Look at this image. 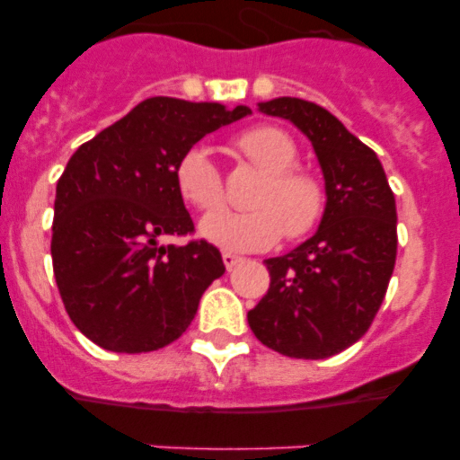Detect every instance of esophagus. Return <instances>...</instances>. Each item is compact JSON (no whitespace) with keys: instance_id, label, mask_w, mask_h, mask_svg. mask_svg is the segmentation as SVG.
<instances>
[{"instance_id":"34e87169","label":"esophagus","mask_w":460,"mask_h":460,"mask_svg":"<svg viewBox=\"0 0 460 460\" xmlns=\"http://www.w3.org/2000/svg\"><path fill=\"white\" fill-rule=\"evenodd\" d=\"M239 262H242V258H239V255H234V253H223V265H226L227 271H233L234 267L239 265Z\"/></svg>"}]
</instances>
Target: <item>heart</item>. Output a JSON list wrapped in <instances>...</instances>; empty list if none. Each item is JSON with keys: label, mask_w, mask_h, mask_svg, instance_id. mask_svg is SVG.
<instances>
[{"label": "heart", "mask_w": 460, "mask_h": 460, "mask_svg": "<svg viewBox=\"0 0 460 460\" xmlns=\"http://www.w3.org/2000/svg\"><path fill=\"white\" fill-rule=\"evenodd\" d=\"M234 147L251 165L265 172L255 189L251 211H217L200 223V234L227 253L271 249L286 234L306 239L327 214V186L313 170L296 165L299 149L276 126H251L234 137ZM174 184L190 207L214 211L223 205V177L202 147L181 154L174 165Z\"/></svg>", "instance_id": "b5f03b06"}]
</instances>
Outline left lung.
<instances>
[{
	"label": "left lung",
	"instance_id": "1",
	"mask_svg": "<svg viewBox=\"0 0 460 460\" xmlns=\"http://www.w3.org/2000/svg\"><path fill=\"white\" fill-rule=\"evenodd\" d=\"M311 140L327 186L318 233L265 260L270 290L249 311L255 339L295 359H327L367 334L396 262V200L376 152L304 99L260 103Z\"/></svg>",
	"mask_w": 460,
	"mask_h": 460
}]
</instances>
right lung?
Returning a JSON list of instances; mask_svg holds the SVG:
<instances>
[{
    "instance_id": "right-lung-1",
    "label": "right lung",
    "mask_w": 460,
    "mask_h": 460,
    "mask_svg": "<svg viewBox=\"0 0 460 460\" xmlns=\"http://www.w3.org/2000/svg\"><path fill=\"white\" fill-rule=\"evenodd\" d=\"M246 105L154 96L80 145L57 181L52 270L73 324L110 352H152L180 339L223 258L193 234L174 165L195 142L249 115Z\"/></svg>"
}]
</instances>
